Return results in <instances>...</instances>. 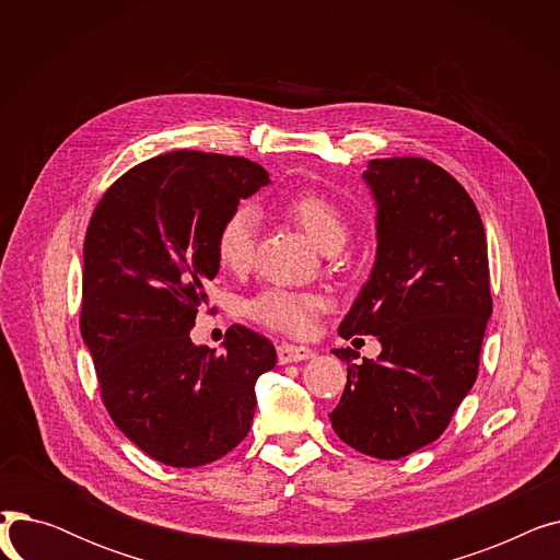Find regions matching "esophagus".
<instances>
[{
	"label": "esophagus",
	"instance_id": "obj_1",
	"mask_svg": "<svg viewBox=\"0 0 560 560\" xmlns=\"http://www.w3.org/2000/svg\"><path fill=\"white\" fill-rule=\"evenodd\" d=\"M277 354H279V363H298V361H308L313 359V349L304 347V345H292V342H281L277 347Z\"/></svg>",
	"mask_w": 560,
	"mask_h": 560
}]
</instances>
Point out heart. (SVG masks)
<instances>
[{
  "instance_id": "obj_1",
  "label": "heart",
  "mask_w": 560,
  "mask_h": 560,
  "mask_svg": "<svg viewBox=\"0 0 560 560\" xmlns=\"http://www.w3.org/2000/svg\"><path fill=\"white\" fill-rule=\"evenodd\" d=\"M279 211L285 220L306 231L319 249L336 252L347 238L345 211L327 192L315 188L295 190L279 203ZM256 235V211L245 203L235 206L215 233V254L222 268L231 272H247L254 265ZM327 298L317 295V292L268 288L247 304V315L268 329L304 336L313 329L315 317L327 311Z\"/></svg>"
}]
</instances>
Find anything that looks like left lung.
I'll list each match as a JSON object with an SVG mask.
<instances>
[{"label":"left lung","mask_w":560,"mask_h":560,"mask_svg":"<svg viewBox=\"0 0 560 560\" xmlns=\"http://www.w3.org/2000/svg\"><path fill=\"white\" fill-rule=\"evenodd\" d=\"M376 262L338 334L376 336V361H347L331 410L342 443L374 458H401L440 438L475 386L492 313L486 229L454 176L427 159H374Z\"/></svg>","instance_id":"obj_1"}]
</instances>
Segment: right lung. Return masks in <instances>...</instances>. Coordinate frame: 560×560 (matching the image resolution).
I'll return each instance as SVG.
<instances>
[{
    "mask_svg": "<svg viewBox=\"0 0 560 560\" xmlns=\"http://www.w3.org/2000/svg\"><path fill=\"white\" fill-rule=\"evenodd\" d=\"M265 184L243 156L170 152L125 172L88 222L79 329L108 416L159 463L199 467L238 447L256 378L277 365L275 345L243 325L222 354L190 340L220 270L215 233Z\"/></svg>",
    "mask_w": 560,
    "mask_h": 560,
    "instance_id": "obj_1",
    "label": "right lung"
}]
</instances>
